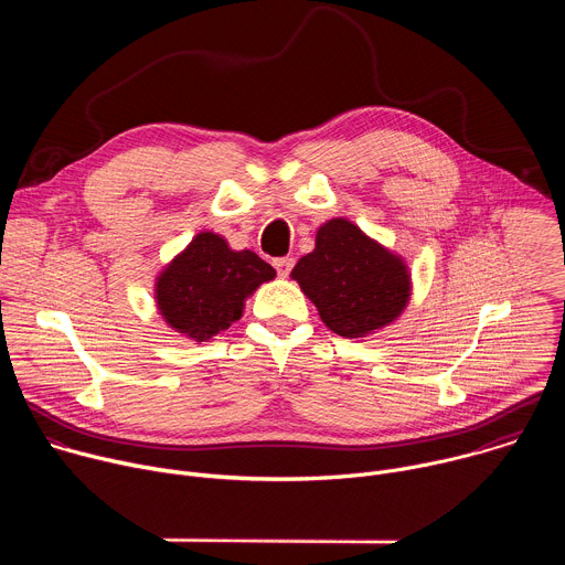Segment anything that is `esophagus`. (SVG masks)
<instances>
[{
	"label": "esophagus",
	"instance_id": "34e87169",
	"mask_svg": "<svg viewBox=\"0 0 565 565\" xmlns=\"http://www.w3.org/2000/svg\"><path fill=\"white\" fill-rule=\"evenodd\" d=\"M273 266L277 268V275H279V277H288L290 270H292V266H295V259H292V257H279V259L273 262Z\"/></svg>",
	"mask_w": 565,
	"mask_h": 565
}]
</instances>
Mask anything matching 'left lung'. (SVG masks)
I'll return each mask as SVG.
<instances>
[{
  "label": "left lung",
  "mask_w": 565,
  "mask_h": 565,
  "mask_svg": "<svg viewBox=\"0 0 565 565\" xmlns=\"http://www.w3.org/2000/svg\"><path fill=\"white\" fill-rule=\"evenodd\" d=\"M290 277L317 306L324 324L342 338H364L388 327L407 308L412 275L393 255L347 218L317 230L315 250Z\"/></svg>",
  "instance_id": "8db88e82"
}]
</instances>
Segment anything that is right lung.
<instances>
[{
  "instance_id": "obj_1",
  "label": "right lung",
  "mask_w": 565,
  "mask_h": 565,
  "mask_svg": "<svg viewBox=\"0 0 565 565\" xmlns=\"http://www.w3.org/2000/svg\"><path fill=\"white\" fill-rule=\"evenodd\" d=\"M275 279V268L253 250H232L214 232H199L156 277V306L168 327L207 342L241 319L246 299Z\"/></svg>"
}]
</instances>
